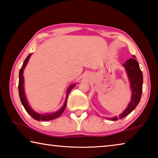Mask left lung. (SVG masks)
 <instances>
[{
    "label": "left lung",
    "mask_w": 158,
    "mask_h": 158,
    "mask_svg": "<svg viewBox=\"0 0 158 158\" xmlns=\"http://www.w3.org/2000/svg\"><path fill=\"white\" fill-rule=\"evenodd\" d=\"M135 58V56H133ZM130 58L127 60L126 63L123 64V66L126 69L127 75L129 77L131 88H132V98L127 109L122 113L118 117H115L111 118L112 121H116L118 119H122L123 118L130 114L139 102L142 93V85H143V74L141 71L139 65L135 58Z\"/></svg>",
    "instance_id": "left-lung-1"
}]
</instances>
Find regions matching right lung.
Segmentation results:
<instances>
[{"label":"right lung","mask_w":158,"mask_h":158,"mask_svg":"<svg viewBox=\"0 0 158 158\" xmlns=\"http://www.w3.org/2000/svg\"><path fill=\"white\" fill-rule=\"evenodd\" d=\"M31 53L29 54L27 58H26L24 62H23V65L21 67V68L19 71V98L21 103L23 106V107L26 109V111L28 112V113L31 115V116L34 119H35L36 121H50V120H53L54 118H56L59 117L61 114H63V112L64 111L65 109V106L67 105V100H68V94L70 93L71 90L73 89L74 87L75 84H73L71 85L68 88V91H67V98L65 99V102L64 105L63 106V107L61 108L59 111H58L57 112H55V113L53 114H39L35 112L33 109H31V108L28 105L27 101H26V96H25V93H24V90H23V69L25 68V67L27 64L28 61L29 60V58L31 57Z\"/></svg>","instance_id":"add662e5"}]
</instances>
